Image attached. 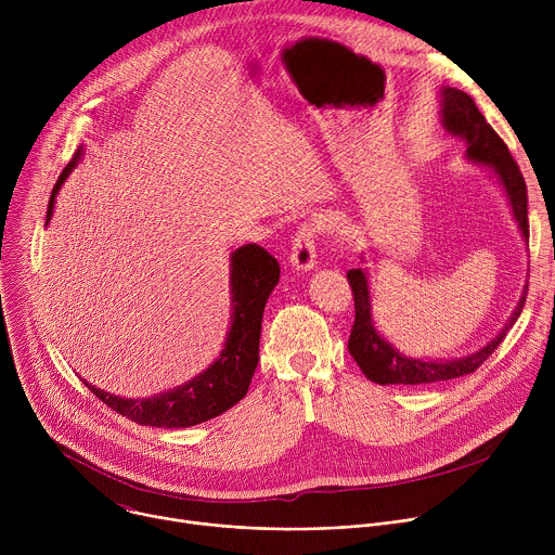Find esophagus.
Returning a JSON list of instances; mask_svg holds the SVG:
<instances>
[{"label": "esophagus", "mask_w": 555, "mask_h": 555, "mask_svg": "<svg viewBox=\"0 0 555 555\" xmlns=\"http://www.w3.org/2000/svg\"><path fill=\"white\" fill-rule=\"evenodd\" d=\"M289 266L296 272H309L315 266V244H313V228L300 225L296 232V240L289 253Z\"/></svg>", "instance_id": "obj_1"}]
</instances>
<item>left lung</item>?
Returning <instances> with one entry per match:
<instances>
[{
	"mask_svg": "<svg viewBox=\"0 0 555 555\" xmlns=\"http://www.w3.org/2000/svg\"><path fill=\"white\" fill-rule=\"evenodd\" d=\"M441 122L448 133L454 138H461L465 142V160L488 167L501 184L512 215L518 223V230L522 234L525 244H529V221H527V186L522 180V173L518 165L514 163V157L507 149V144L501 140V135L488 125L479 107L474 105V101L456 90V88H443L441 92ZM349 285L353 289V300H356V321L353 330L349 336V353L362 369V373L375 382V384H433V382H446L454 379L467 373L477 371L492 353L494 349L503 343L507 332L514 327L518 321V315L522 311L525 298H527V285L522 287V296L512 311L509 321L503 325V330L479 351H474L469 356L461 358H450V360H426V358H415L406 356L400 349H395L377 330L373 323V296H371V285H369V274L364 268H353L347 272Z\"/></svg>",
	"mask_w": 555,
	"mask_h": 555,
	"instance_id": "1",
	"label": "left lung"
}]
</instances>
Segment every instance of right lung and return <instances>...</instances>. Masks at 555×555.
Masks as SVG:
<instances>
[{
	"instance_id": "obj_1",
	"label": "right lung",
	"mask_w": 555,
	"mask_h": 555,
	"mask_svg": "<svg viewBox=\"0 0 555 555\" xmlns=\"http://www.w3.org/2000/svg\"><path fill=\"white\" fill-rule=\"evenodd\" d=\"M83 151L78 149L72 163L63 169L56 180L46 225L52 219L56 195L81 163ZM281 268L276 259L257 244H246L230 255V327L223 340L219 358L193 379L169 388L151 398H120V395L105 392L92 384V392L103 400L112 411L122 417L153 428H189L208 422L228 409H232L248 392L257 362H259V338L266 302L276 287Z\"/></svg>"
}]
</instances>
